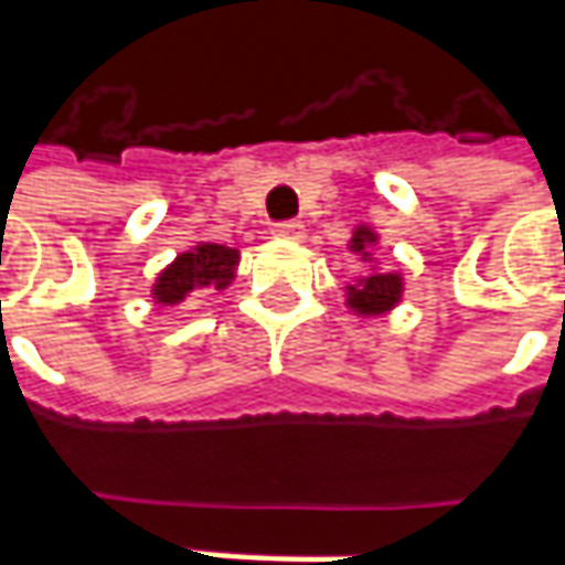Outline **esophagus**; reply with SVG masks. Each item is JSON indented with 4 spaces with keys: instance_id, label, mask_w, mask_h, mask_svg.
<instances>
[{
    "instance_id": "obj_1",
    "label": "esophagus",
    "mask_w": 565,
    "mask_h": 565,
    "mask_svg": "<svg viewBox=\"0 0 565 565\" xmlns=\"http://www.w3.org/2000/svg\"><path fill=\"white\" fill-rule=\"evenodd\" d=\"M275 237H281V241H302V234H306V227L297 218H290V222H278L275 224V231H271Z\"/></svg>"
}]
</instances>
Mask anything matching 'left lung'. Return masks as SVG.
I'll use <instances>...</instances> for the list:
<instances>
[{"instance_id":"1","label":"left lung","mask_w":565,"mask_h":565,"mask_svg":"<svg viewBox=\"0 0 565 565\" xmlns=\"http://www.w3.org/2000/svg\"><path fill=\"white\" fill-rule=\"evenodd\" d=\"M379 244L375 231L372 227H356L353 231V241H350V249L353 253H362V263L372 259L369 246ZM399 294H403V278L394 275V271H362V278L356 284L347 287V306L356 312V316H384L387 309H394L399 302Z\"/></svg>"}]
</instances>
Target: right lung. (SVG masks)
Masks as SVG:
<instances>
[{"label": "right lung", "instance_id": "right-lung-1", "mask_svg": "<svg viewBox=\"0 0 565 565\" xmlns=\"http://www.w3.org/2000/svg\"><path fill=\"white\" fill-rule=\"evenodd\" d=\"M237 259H241V253L231 249V246H193L190 253H181V256L156 278L152 297H156V302H162V306H174V302L184 300L190 290H200V287L224 290V287L231 284V278H234Z\"/></svg>", "mask_w": 565, "mask_h": 565}]
</instances>
